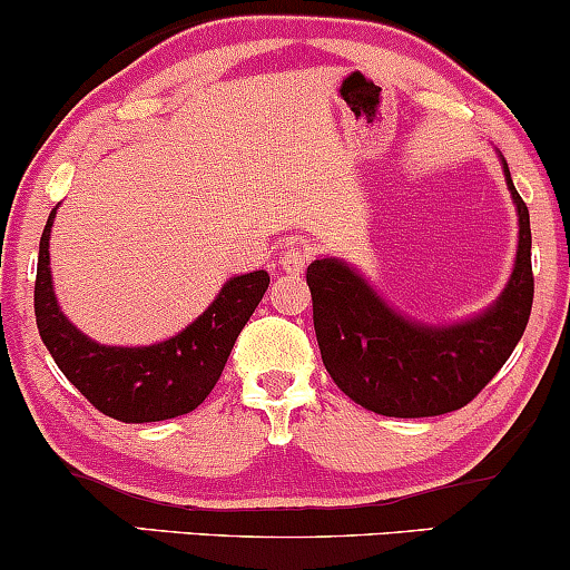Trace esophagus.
Returning a JSON list of instances; mask_svg holds the SVG:
<instances>
[{"instance_id":"obj_1","label":"esophagus","mask_w":570,"mask_h":570,"mask_svg":"<svg viewBox=\"0 0 570 570\" xmlns=\"http://www.w3.org/2000/svg\"><path fill=\"white\" fill-rule=\"evenodd\" d=\"M281 271L289 273V276H299L305 271V265L311 263V254L303 246H289L284 254H281Z\"/></svg>"}]
</instances>
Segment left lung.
<instances>
[{
    "instance_id": "left-lung-1",
    "label": "left lung",
    "mask_w": 570,
    "mask_h": 570,
    "mask_svg": "<svg viewBox=\"0 0 570 570\" xmlns=\"http://www.w3.org/2000/svg\"><path fill=\"white\" fill-rule=\"evenodd\" d=\"M501 158L517 208L512 276L485 311L453 324H423L389 305L337 257L307 265L313 326L337 389L377 415L429 417L461 410L512 356L531 318V217Z\"/></svg>"
}]
</instances>
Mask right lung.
Instances as JSON below:
<instances>
[{"instance_id":"obj_1","label":"right lung","mask_w":570,"mask_h":570,"mask_svg":"<svg viewBox=\"0 0 570 570\" xmlns=\"http://www.w3.org/2000/svg\"><path fill=\"white\" fill-rule=\"evenodd\" d=\"M53 208L39 238L35 313L45 348L58 370L104 415L122 423H155L187 415L212 394L235 340L267 292L265 271L225 281L214 303L176 332L153 345H101L63 316L50 276Z\"/></svg>"}]
</instances>
